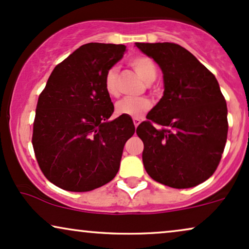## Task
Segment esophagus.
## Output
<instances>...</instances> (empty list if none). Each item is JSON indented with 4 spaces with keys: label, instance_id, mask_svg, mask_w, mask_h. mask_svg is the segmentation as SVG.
Listing matches in <instances>:
<instances>
[{
    "label": "esophagus",
    "instance_id": "1",
    "mask_svg": "<svg viewBox=\"0 0 249 249\" xmlns=\"http://www.w3.org/2000/svg\"><path fill=\"white\" fill-rule=\"evenodd\" d=\"M133 123H134V126L138 127V125L140 124L141 121H140V119H138V118H134V119H133Z\"/></svg>",
    "mask_w": 249,
    "mask_h": 249
}]
</instances>
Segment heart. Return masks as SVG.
Here are the masks:
<instances>
[{
  "label": "heart",
  "mask_w": 249,
  "mask_h": 249,
  "mask_svg": "<svg viewBox=\"0 0 249 249\" xmlns=\"http://www.w3.org/2000/svg\"><path fill=\"white\" fill-rule=\"evenodd\" d=\"M128 63L144 83L150 84L156 79L157 68L152 58L147 57V56H134L128 61ZM105 88L106 92L110 96L118 95V73L117 69L115 67L110 68L107 71L105 77ZM150 107H152V103L144 97H139V99L124 97L116 103L115 111L117 115L128 116L132 118H140L150 109Z\"/></svg>",
  "instance_id": "b5f03b06"
}]
</instances>
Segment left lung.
I'll list each match as a JSON object with an SVG mask.
<instances>
[{"label": "left lung", "mask_w": 249, "mask_h": 249, "mask_svg": "<svg viewBox=\"0 0 249 249\" xmlns=\"http://www.w3.org/2000/svg\"><path fill=\"white\" fill-rule=\"evenodd\" d=\"M135 46L159 64L164 83L162 99L137 127L144 169L166 186H196L215 172L228 138V107L218 81L181 46Z\"/></svg>", "instance_id": "left-lung-1"}]
</instances>
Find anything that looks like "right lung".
I'll list each match as a JSON object with an SVG mask.
<instances>
[{"instance_id": "right-lung-1", "label": "right lung", "mask_w": 249, "mask_h": 249, "mask_svg": "<svg viewBox=\"0 0 249 249\" xmlns=\"http://www.w3.org/2000/svg\"><path fill=\"white\" fill-rule=\"evenodd\" d=\"M124 45L92 42L56 65L37 100L32 143L46 178L59 188L88 192L117 175L124 144L134 134L131 117L114 112L107 71Z\"/></svg>"}]
</instances>
